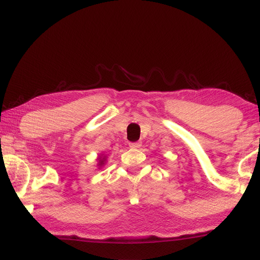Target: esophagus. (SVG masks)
I'll list each match as a JSON object with an SVG mask.
<instances>
[{
    "instance_id": "1",
    "label": "esophagus",
    "mask_w": 260,
    "mask_h": 260,
    "mask_svg": "<svg viewBox=\"0 0 260 260\" xmlns=\"http://www.w3.org/2000/svg\"><path fill=\"white\" fill-rule=\"evenodd\" d=\"M142 144L140 142H135V143H129V147L131 148H140Z\"/></svg>"
}]
</instances>
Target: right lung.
<instances>
[{
    "label": "right lung",
    "mask_w": 260,
    "mask_h": 260,
    "mask_svg": "<svg viewBox=\"0 0 260 260\" xmlns=\"http://www.w3.org/2000/svg\"><path fill=\"white\" fill-rule=\"evenodd\" d=\"M97 159H98L97 167H99L98 169H101V168H103V167H104L105 163H106V161H107V156H106V155H104V154H101V155H99V156L97 157Z\"/></svg>",
    "instance_id": "add662e5"
}]
</instances>
